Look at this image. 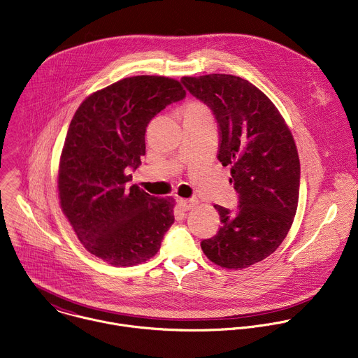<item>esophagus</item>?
I'll use <instances>...</instances> for the list:
<instances>
[{
    "instance_id": "34e87169",
    "label": "esophagus",
    "mask_w": 358,
    "mask_h": 358,
    "mask_svg": "<svg viewBox=\"0 0 358 358\" xmlns=\"http://www.w3.org/2000/svg\"><path fill=\"white\" fill-rule=\"evenodd\" d=\"M177 203H178V206H180L182 210H189V209H192V208L196 205V199H184V198H178V199H177Z\"/></svg>"
}]
</instances>
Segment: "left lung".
I'll list each match as a JSON object with an SVG mask.
<instances>
[{"label":"left lung","mask_w":358,"mask_h":358,"mask_svg":"<svg viewBox=\"0 0 358 358\" xmlns=\"http://www.w3.org/2000/svg\"><path fill=\"white\" fill-rule=\"evenodd\" d=\"M185 89L213 113L220 129L217 159L231 166L236 212L215 205L219 231L201 243L226 269L248 268L286 238L299 205L300 159L293 135L275 104L247 79L226 73L182 76Z\"/></svg>","instance_id":"obj_1"}]
</instances>
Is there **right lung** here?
<instances>
[{
    "label": "right lung",
    "instance_id": "right-lung-1",
    "mask_svg": "<svg viewBox=\"0 0 358 358\" xmlns=\"http://www.w3.org/2000/svg\"><path fill=\"white\" fill-rule=\"evenodd\" d=\"M184 97L171 78H124L86 97L69 124L58 167L61 209L83 247L113 266L155 257L174 223L173 198L127 182L145 155L150 120Z\"/></svg>",
    "mask_w": 358,
    "mask_h": 358
}]
</instances>
